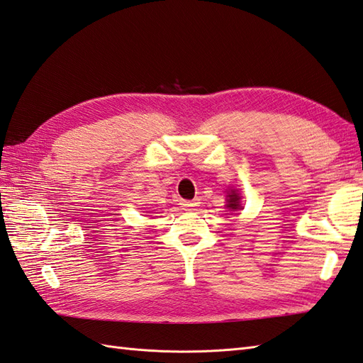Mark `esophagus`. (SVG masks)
I'll return each instance as SVG.
<instances>
[{"label":"esophagus","instance_id":"obj_1","mask_svg":"<svg viewBox=\"0 0 363 363\" xmlns=\"http://www.w3.org/2000/svg\"><path fill=\"white\" fill-rule=\"evenodd\" d=\"M199 204L198 201H182L181 202V206L184 207V208H193V207H196Z\"/></svg>","mask_w":363,"mask_h":363}]
</instances>
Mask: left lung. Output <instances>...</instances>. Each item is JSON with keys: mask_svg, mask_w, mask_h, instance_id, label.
Listing matches in <instances>:
<instances>
[{"mask_svg": "<svg viewBox=\"0 0 363 363\" xmlns=\"http://www.w3.org/2000/svg\"><path fill=\"white\" fill-rule=\"evenodd\" d=\"M227 202H229V204H227V207L229 208H232V210H238V208H241V206H240V196L237 195V191L235 190H232L230 193H227Z\"/></svg>", "mask_w": 363, "mask_h": 363, "instance_id": "left-lung-1", "label": "left lung"}]
</instances>
